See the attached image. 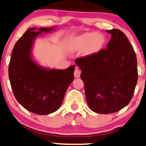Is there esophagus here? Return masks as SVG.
<instances>
[{"label":"esophagus","mask_w":146,"mask_h":146,"mask_svg":"<svg viewBox=\"0 0 146 146\" xmlns=\"http://www.w3.org/2000/svg\"><path fill=\"white\" fill-rule=\"evenodd\" d=\"M80 73H81L80 70L78 69V68H76V70H75V71H74L75 78H80Z\"/></svg>","instance_id":"34e87169"}]
</instances>
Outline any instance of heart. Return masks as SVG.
Returning <instances> with one entry per match:
<instances>
[{"instance_id":"obj_1","label":"heart","mask_w":146,"mask_h":146,"mask_svg":"<svg viewBox=\"0 0 146 146\" xmlns=\"http://www.w3.org/2000/svg\"><path fill=\"white\" fill-rule=\"evenodd\" d=\"M105 44V37L101 33H86L72 39L69 48L73 52L82 51L84 49V55L90 56L101 51Z\"/></svg>"}]
</instances>
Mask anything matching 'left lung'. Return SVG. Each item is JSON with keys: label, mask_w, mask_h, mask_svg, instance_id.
Wrapping results in <instances>:
<instances>
[{"label": "left lung", "mask_w": 146, "mask_h": 146, "mask_svg": "<svg viewBox=\"0 0 146 146\" xmlns=\"http://www.w3.org/2000/svg\"><path fill=\"white\" fill-rule=\"evenodd\" d=\"M111 35L107 49L96 55L76 59L84 84L89 108L98 113H111L127 106L138 80L137 61L125 35L118 29Z\"/></svg>", "instance_id": "1"}]
</instances>
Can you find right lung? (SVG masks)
Instances as JSON below:
<instances>
[{"mask_svg": "<svg viewBox=\"0 0 146 146\" xmlns=\"http://www.w3.org/2000/svg\"><path fill=\"white\" fill-rule=\"evenodd\" d=\"M56 28H29L16 43L9 62V78L14 96L24 108L36 114L57 111L74 79L75 65L64 70L50 69L35 62L32 53L36 38Z\"/></svg>", "mask_w": 146, "mask_h": 146, "instance_id": "1", "label": "right lung"}]
</instances>
